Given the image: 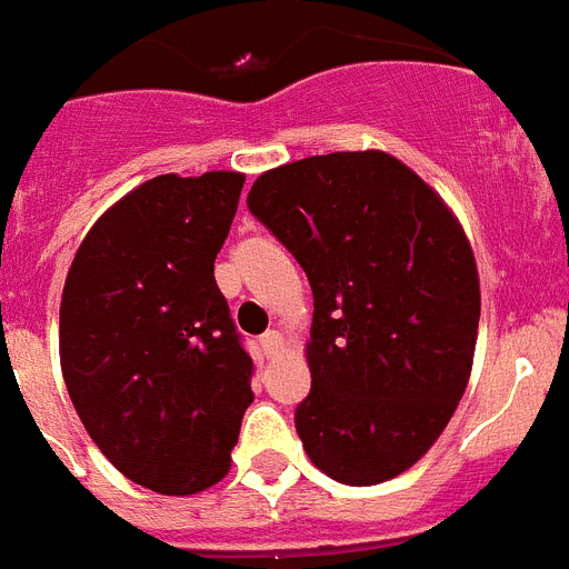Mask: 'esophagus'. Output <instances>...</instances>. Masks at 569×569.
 Returning a JSON list of instances; mask_svg holds the SVG:
<instances>
[{
	"instance_id": "34e87169",
	"label": "esophagus",
	"mask_w": 569,
	"mask_h": 569,
	"mask_svg": "<svg viewBox=\"0 0 569 569\" xmlns=\"http://www.w3.org/2000/svg\"><path fill=\"white\" fill-rule=\"evenodd\" d=\"M259 345H261V351H264V357H279L281 351H284V339H281V333L279 331H270V333H264V337L259 339Z\"/></svg>"
}]
</instances>
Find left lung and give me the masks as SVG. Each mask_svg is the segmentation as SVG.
<instances>
[{
	"mask_svg": "<svg viewBox=\"0 0 569 569\" xmlns=\"http://www.w3.org/2000/svg\"><path fill=\"white\" fill-rule=\"evenodd\" d=\"M247 207L313 290L296 409L310 463L348 487L397 478L443 435L472 373L480 279L458 216L380 149L270 169Z\"/></svg>",
	"mask_w": 569,
	"mask_h": 569,
	"instance_id": "8db88e82",
	"label": "left lung"
}]
</instances>
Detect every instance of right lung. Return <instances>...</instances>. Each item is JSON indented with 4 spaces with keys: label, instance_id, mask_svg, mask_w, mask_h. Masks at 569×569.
I'll return each mask as SVG.
<instances>
[{
    "label": "right lung",
    "instance_id": "1",
    "mask_svg": "<svg viewBox=\"0 0 569 569\" xmlns=\"http://www.w3.org/2000/svg\"><path fill=\"white\" fill-rule=\"evenodd\" d=\"M241 172L158 174L82 238L60 302V366L89 437L126 478L196 495L230 472L250 353L216 284Z\"/></svg>",
    "mask_w": 569,
    "mask_h": 569
}]
</instances>
